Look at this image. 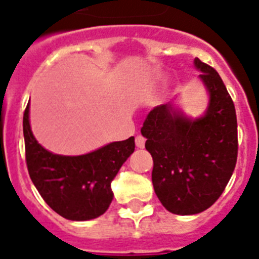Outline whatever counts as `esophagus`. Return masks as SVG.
<instances>
[{
	"label": "esophagus",
	"mask_w": 259,
	"mask_h": 259,
	"mask_svg": "<svg viewBox=\"0 0 259 259\" xmlns=\"http://www.w3.org/2000/svg\"><path fill=\"white\" fill-rule=\"evenodd\" d=\"M145 141H146V140H145L142 136L137 137V138H136V146H137V148L144 149L145 148Z\"/></svg>",
	"instance_id": "obj_1"
}]
</instances>
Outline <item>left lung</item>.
Instances as JSON below:
<instances>
[{
	"mask_svg": "<svg viewBox=\"0 0 259 259\" xmlns=\"http://www.w3.org/2000/svg\"><path fill=\"white\" fill-rule=\"evenodd\" d=\"M194 68L207 93L203 114H186L178 96L153 109L141 129L154 163L155 194L166 210L178 215L202 213L220 198L238 153L235 108L224 81L198 58Z\"/></svg>",
	"mask_w": 259,
	"mask_h": 259,
	"instance_id": "left-lung-1",
	"label": "left lung"
}]
</instances>
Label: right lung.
Instances as JSON below:
<instances>
[{
	"mask_svg": "<svg viewBox=\"0 0 259 259\" xmlns=\"http://www.w3.org/2000/svg\"><path fill=\"white\" fill-rule=\"evenodd\" d=\"M30 102L24 113L26 163L35 189L52 209L70 221L100 217L113 201L111 181L133 154L134 137L81 155L46 150L30 127Z\"/></svg>",
	"mask_w": 259,
	"mask_h": 259,
	"instance_id": "obj_1",
	"label": "right lung"
}]
</instances>
